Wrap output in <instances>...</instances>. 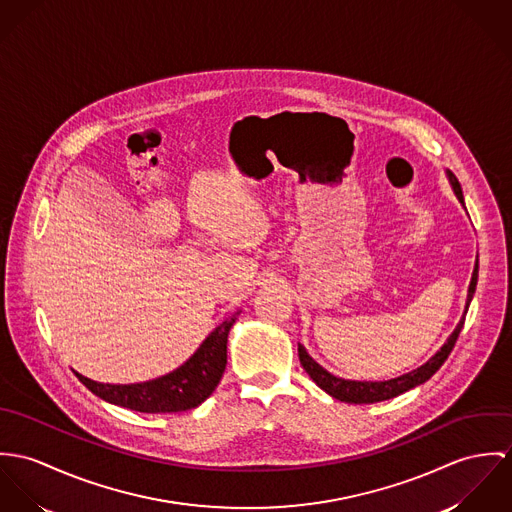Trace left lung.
<instances>
[{
  "label": "left lung",
  "instance_id": "1",
  "mask_svg": "<svg viewBox=\"0 0 512 512\" xmlns=\"http://www.w3.org/2000/svg\"><path fill=\"white\" fill-rule=\"evenodd\" d=\"M450 176V182L454 186L455 196L463 202V192H461V186H459V180L455 178L454 172H448ZM477 275H479V259L475 263V269H473V277H471V284H469V294H467V304H465V314H467V308H469V302L475 294V286H477ZM465 314L463 318L459 320L457 328L454 330V334L448 338V341L442 345V349L428 361L424 363L422 367L397 377V379H391V381H379V383H363V381H343L338 379L334 375H330L326 369H322L308 353L306 349L298 343V357H300V363L304 367V371L310 375V379L320 387L324 389L328 395H332L338 400L343 402H353V404H369V402H379V400H387V398L398 397L402 393H406L408 389L428 381L442 365L444 361L448 359V355L452 353L454 349L455 341L459 338V332L463 328V322H465Z\"/></svg>",
  "mask_w": 512,
  "mask_h": 512
}]
</instances>
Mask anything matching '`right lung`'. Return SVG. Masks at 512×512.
Returning <instances> with one entry per match:
<instances>
[{
  "instance_id": "add662e5",
  "label": "right lung",
  "mask_w": 512,
  "mask_h": 512,
  "mask_svg": "<svg viewBox=\"0 0 512 512\" xmlns=\"http://www.w3.org/2000/svg\"><path fill=\"white\" fill-rule=\"evenodd\" d=\"M235 318L220 324L196 353L169 375L135 385H106L76 373L96 397L137 412L161 414L196 408L218 387L228 363V334Z\"/></svg>"
}]
</instances>
